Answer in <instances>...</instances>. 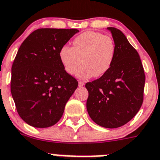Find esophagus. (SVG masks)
<instances>
[{"label":"esophagus","mask_w":160,"mask_h":160,"mask_svg":"<svg viewBox=\"0 0 160 160\" xmlns=\"http://www.w3.org/2000/svg\"><path fill=\"white\" fill-rule=\"evenodd\" d=\"M84 83L83 82V81H79V86L82 87L84 86Z\"/></svg>","instance_id":"obj_1"}]
</instances>
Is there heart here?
<instances>
[{"instance_id": "b5f03b06", "label": "heart", "mask_w": 160, "mask_h": 160, "mask_svg": "<svg viewBox=\"0 0 160 160\" xmlns=\"http://www.w3.org/2000/svg\"><path fill=\"white\" fill-rule=\"evenodd\" d=\"M72 44V47L63 45L58 53L68 73H76L80 62L83 65L78 70L77 76L82 79L99 77L109 71L115 55V42L111 37L89 31L75 37Z\"/></svg>"}]
</instances>
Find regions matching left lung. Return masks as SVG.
I'll return each instance as SVG.
<instances>
[{"mask_svg": "<svg viewBox=\"0 0 160 160\" xmlns=\"http://www.w3.org/2000/svg\"><path fill=\"white\" fill-rule=\"evenodd\" d=\"M115 45V55L109 71L88 82L87 111L98 125L115 128L137 115L143 102L145 76L138 51L120 30L108 28Z\"/></svg>", "mask_w": 160, "mask_h": 160, "instance_id": "left-lung-1", "label": "left lung"}]
</instances>
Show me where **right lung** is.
Wrapping results in <instances>:
<instances>
[{
	"instance_id": "1",
	"label": "right lung",
	"mask_w": 160,
	"mask_h": 160,
	"mask_svg": "<svg viewBox=\"0 0 160 160\" xmlns=\"http://www.w3.org/2000/svg\"><path fill=\"white\" fill-rule=\"evenodd\" d=\"M77 29L39 28L22 43L11 68L10 90L23 121L35 128L54 125L78 81L59 59L62 47Z\"/></svg>"
}]
</instances>
